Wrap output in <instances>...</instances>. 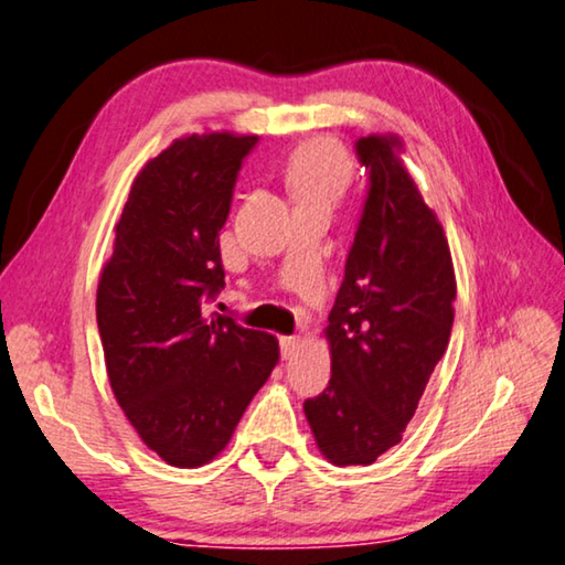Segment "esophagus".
Returning <instances> with one entry per match:
<instances>
[{"label":"esophagus","instance_id":"esophagus-1","mask_svg":"<svg viewBox=\"0 0 565 565\" xmlns=\"http://www.w3.org/2000/svg\"><path fill=\"white\" fill-rule=\"evenodd\" d=\"M299 347H301L299 337H281V356H284V360H291V356L299 352Z\"/></svg>","mask_w":565,"mask_h":565}]
</instances>
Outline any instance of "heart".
I'll list each match as a JSON object with an SVG mask.
<instances>
[{
  "instance_id": "heart-1",
  "label": "heart",
  "mask_w": 565,
  "mask_h": 565,
  "mask_svg": "<svg viewBox=\"0 0 565 565\" xmlns=\"http://www.w3.org/2000/svg\"><path fill=\"white\" fill-rule=\"evenodd\" d=\"M352 178V160L337 140L319 138L301 146L286 166V183L297 201L334 205Z\"/></svg>"
}]
</instances>
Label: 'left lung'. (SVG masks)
Wrapping results in <instances>:
<instances>
[{
    "label": "left lung",
    "instance_id": "1",
    "mask_svg": "<svg viewBox=\"0 0 565 565\" xmlns=\"http://www.w3.org/2000/svg\"><path fill=\"white\" fill-rule=\"evenodd\" d=\"M370 195L324 337L329 387L303 402L319 452L331 465H372L402 440L450 342V246L405 163L395 132L360 138Z\"/></svg>",
    "mask_w": 565,
    "mask_h": 565
}]
</instances>
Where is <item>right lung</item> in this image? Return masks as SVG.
Segmentation results:
<instances>
[{"label": "right lung", "instance_id": "1", "mask_svg": "<svg viewBox=\"0 0 565 565\" xmlns=\"http://www.w3.org/2000/svg\"><path fill=\"white\" fill-rule=\"evenodd\" d=\"M256 136L175 138L138 170L97 281V329L113 395L173 468L223 452L279 362V339L205 315L223 286L218 231Z\"/></svg>", "mask_w": 565, "mask_h": 565}]
</instances>
